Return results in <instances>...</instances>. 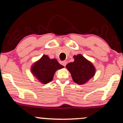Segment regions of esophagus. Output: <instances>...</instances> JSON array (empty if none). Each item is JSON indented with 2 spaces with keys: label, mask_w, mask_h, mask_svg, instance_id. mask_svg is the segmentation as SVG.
<instances>
[{
  "label": "esophagus",
  "mask_w": 123,
  "mask_h": 123,
  "mask_svg": "<svg viewBox=\"0 0 123 123\" xmlns=\"http://www.w3.org/2000/svg\"><path fill=\"white\" fill-rule=\"evenodd\" d=\"M62 64L63 65L64 67H65V65H66V64H67V62H65V61L62 62Z\"/></svg>",
  "instance_id": "1"
}]
</instances>
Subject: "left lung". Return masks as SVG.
<instances>
[{"label": "left lung", "instance_id": "8db88e82", "mask_svg": "<svg viewBox=\"0 0 123 123\" xmlns=\"http://www.w3.org/2000/svg\"><path fill=\"white\" fill-rule=\"evenodd\" d=\"M74 61L66 65L72 79L78 85L86 83L95 74L96 68L91 62L81 54L74 55Z\"/></svg>", "mask_w": 123, "mask_h": 123}]
</instances>
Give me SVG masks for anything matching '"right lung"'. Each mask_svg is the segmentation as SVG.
<instances>
[{"label":"right lung","mask_w":123,"mask_h":123,"mask_svg":"<svg viewBox=\"0 0 123 123\" xmlns=\"http://www.w3.org/2000/svg\"><path fill=\"white\" fill-rule=\"evenodd\" d=\"M64 68L56 59H50L48 55H43L39 60L31 66V72L33 76L42 84L51 82L57 70Z\"/></svg>","instance_id":"1"}]
</instances>
